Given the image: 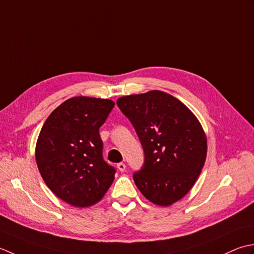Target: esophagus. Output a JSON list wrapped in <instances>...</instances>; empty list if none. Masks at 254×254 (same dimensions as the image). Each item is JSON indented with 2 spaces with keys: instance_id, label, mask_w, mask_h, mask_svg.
Instances as JSON below:
<instances>
[{
  "instance_id": "obj_1",
  "label": "esophagus",
  "mask_w": 254,
  "mask_h": 254,
  "mask_svg": "<svg viewBox=\"0 0 254 254\" xmlns=\"http://www.w3.org/2000/svg\"><path fill=\"white\" fill-rule=\"evenodd\" d=\"M117 169L121 171V172H124V171L126 170V164L125 163H123V162H121V163H117Z\"/></svg>"
}]
</instances>
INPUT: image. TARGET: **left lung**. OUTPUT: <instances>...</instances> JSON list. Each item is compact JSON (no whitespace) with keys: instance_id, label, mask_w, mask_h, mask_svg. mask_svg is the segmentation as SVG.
Here are the masks:
<instances>
[{"instance_id":"8db88e82","label":"left lung","mask_w":254,"mask_h":254,"mask_svg":"<svg viewBox=\"0 0 254 254\" xmlns=\"http://www.w3.org/2000/svg\"><path fill=\"white\" fill-rule=\"evenodd\" d=\"M117 105L143 148V167L133 173L139 190L163 207L183 198L207 156L206 134L197 117L178 98L158 90L120 97Z\"/></svg>"}]
</instances>
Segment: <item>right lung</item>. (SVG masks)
Returning a JSON list of instances; mask_svg holds the SVG:
<instances>
[{"mask_svg": "<svg viewBox=\"0 0 254 254\" xmlns=\"http://www.w3.org/2000/svg\"><path fill=\"white\" fill-rule=\"evenodd\" d=\"M114 105L107 98L71 97L50 114L40 130L35 157L41 178L74 207L101 200L115 178V169L103 159L100 136Z\"/></svg>", "mask_w": 254, "mask_h": 254, "instance_id": "obj_1", "label": "right lung"}]
</instances>
